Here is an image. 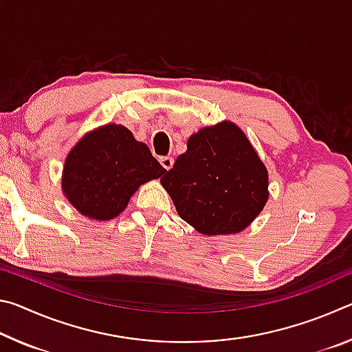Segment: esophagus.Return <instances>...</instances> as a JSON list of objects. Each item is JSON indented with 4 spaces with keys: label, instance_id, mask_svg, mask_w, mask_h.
I'll return each mask as SVG.
<instances>
[{
    "label": "esophagus",
    "instance_id": "obj_1",
    "mask_svg": "<svg viewBox=\"0 0 352 352\" xmlns=\"http://www.w3.org/2000/svg\"><path fill=\"white\" fill-rule=\"evenodd\" d=\"M160 163H162V166L166 170H169L172 166H174V158H172V157H162V158H160Z\"/></svg>",
    "mask_w": 352,
    "mask_h": 352
}]
</instances>
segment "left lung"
Masks as SVG:
<instances>
[{
    "mask_svg": "<svg viewBox=\"0 0 352 352\" xmlns=\"http://www.w3.org/2000/svg\"><path fill=\"white\" fill-rule=\"evenodd\" d=\"M175 210L201 234H236L264 210L269 174L234 122L205 127L162 178Z\"/></svg>",
    "mask_w": 352,
    "mask_h": 352,
    "instance_id": "8db88e82",
    "label": "left lung"
}]
</instances>
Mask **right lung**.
Listing matches in <instances>:
<instances>
[{
	"instance_id": "1",
	"label": "right lung",
	"mask_w": 352,
	"mask_h": 352,
	"mask_svg": "<svg viewBox=\"0 0 352 352\" xmlns=\"http://www.w3.org/2000/svg\"><path fill=\"white\" fill-rule=\"evenodd\" d=\"M164 172L129 129L107 124L88 132L71 148L63 166L62 190L85 217L110 220L126 210L141 184Z\"/></svg>"
}]
</instances>
